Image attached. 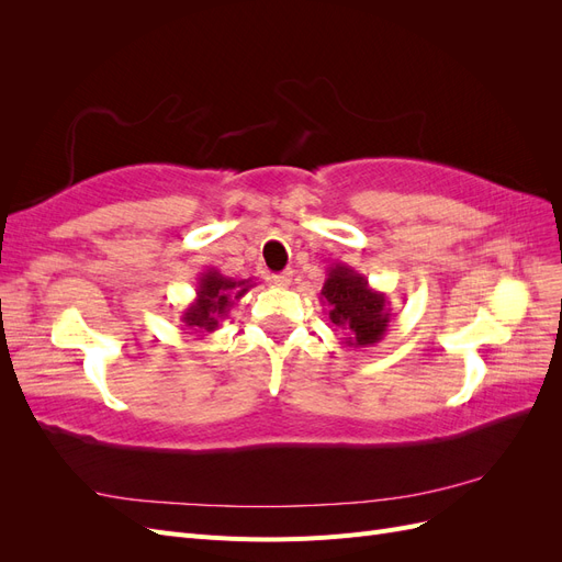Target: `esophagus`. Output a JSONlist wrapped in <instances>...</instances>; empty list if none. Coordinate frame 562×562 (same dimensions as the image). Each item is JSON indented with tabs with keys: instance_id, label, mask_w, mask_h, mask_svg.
<instances>
[{
	"instance_id": "1",
	"label": "esophagus",
	"mask_w": 562,
	"mask_h": 562,
	"mask_svg": "<svg viewBox=\"0 0 562 562\" xmlns=\"http://www.w3.org/2000/svg\"><path fill=\"white\" fill-rule=\"evenodd\" d=\"M271 281H274V283L281 285V288H288V285H291V281H293V271L285 269V271H281V274L271 277Z\"/></svg>"
}]
</instances>
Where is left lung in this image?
<instances>
[{
	"instance_id": "8db88e82",
	"label": "left lung",
	"mask_w": 562,
	"mask_h": 562,
	"mask_svg": "<svg viewBox=\"0 0 562 562\" xmlns=\"http://www.w3.org/2000/svg\"><path fill=\"white\" fill-rule=\"evenodd\" d=\"M318 300L328 318L345 333L342 345L353 349L375 347L386 335L391 321L389 297L375 291L353 267L345 262L330 265Z\"/></svg>"
}]
</instances>
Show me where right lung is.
I'll return each instance as SVG.
<instances>
[{
  "mask_svg": "<svg viewBox=\"0 0 562 562\" xmlns=\"http://www.w3.org/2000/svg\"><path fill=\"white\" fill-rule=\"evenodd\" d=\"M252 279H229L220 274L217 269L201 271L196 279V295L187 304L180 321L184 330H192L199 339L220 328V321H225L236 300H241L250 288Z\"/></svg>",
  "mask_w": 562,
  "mask_h": 562,
  "instance_id": "1",
  "label": "right lung"
}]
</instances>
